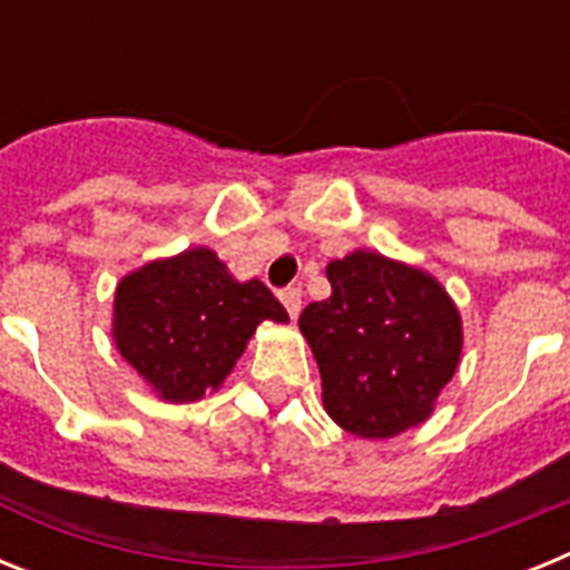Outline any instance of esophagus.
Here are the masks:
<instances>
[{
    "instance_id": "esophagus-1",
    "label": "esophagus",
    "mask_w": 570,
    "mask_h": 570,
    "mask_svg": "<svg viewBox=\"0 0 570 570\" xmlns=\"http://www.w3.org/2000/svg\"><path fill=\"white\" fill-rule=\"evenodd\" d=\"M279 299H282V305H285V311H288L291 320H296V316H299V308H302V291L299 288H282Z\"/></svg>"
}]
</instances>
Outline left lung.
I'll return each instance as SVG.
<instances>
[{
    "mask_svg": "<svg viewBox=\"0 0 570 570\" xmlns=\"http://www.w3.org/2000/svg\"><path fill=\"white\" fill-rule=\"evenodd\" d=\"M328 282L334 294L311 302L299 328L331 420L362 440L428 420L460 362L454 302L428 274L371 250L331 262Z\"/></svg>",
    "mask_w": 570,
    "mask_h": 570,
    "instance_id": "8db88e82",
    "label": "left lung"
}]
</instances>
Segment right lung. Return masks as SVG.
<instances>
[{
	"label": "right lung",
	"mask_w": 570,
	"mask_h": 570,
	"mask_svg": "<svg viewBox=\"0 0 570 570\" xmlns=\"http://www.w3.org/2000/svg\"><path fill=\"white\" fill-rule=\"evenodd\" d=\"M262 320L288 314L259 279L236 282L208 248L150 262L116 288V347L170 402L219 387Z\"/></svg>",
	"instance_id": "1"
}]
</instances>
